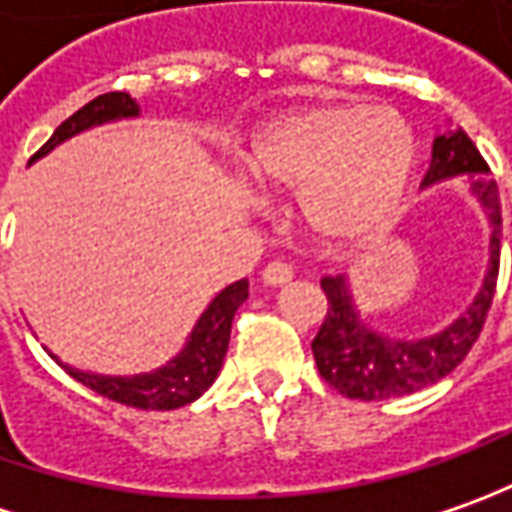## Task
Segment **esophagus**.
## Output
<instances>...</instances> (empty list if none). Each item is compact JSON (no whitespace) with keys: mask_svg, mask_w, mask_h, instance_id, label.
I'll return each mask as SVG.
<instances>
[{"mask_svg":"<svg viewBox=\"0 0 512 512\" xmlns=\"http://www.w3.org/2000/svg\"><path fill=\"white\" fill-rule=\"evenodd\" d=\"M291 280V266L286 263H269L266 269H263V283L266 286H286Z\"/></svg>","mask_w":512,"mask_h":512,"instance_id":"obj_1","label":"esophagus"}]
</instances>
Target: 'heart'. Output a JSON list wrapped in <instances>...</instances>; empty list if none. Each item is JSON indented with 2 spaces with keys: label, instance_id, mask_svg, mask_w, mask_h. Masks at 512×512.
<instances>
[{
  "label": "heart",
  "instance_id": "obj_1",
  "mask_svg": "<svg viewBox=\"0 0 512 512\" xmlns=\"http://www.w3.org/2000/svg\"><path fill=\"white\" fill-rule=\"evenodd\" d=\"M260 195L294 192V215L323 246H360L399 221L416 169V135L394 107L311 104L263 121L238 155Z\"/></svg>",
  "mask_w": 512,
  "mask_h": 512
}]
</instances>
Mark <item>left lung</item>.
Segmentation results:
<instances>
[{"label": "left lung", "mask_w": 512, "mask_h": 512, "mask_svg": "<svg viewBox=\"0 0 512 512\" xmlns=\"http://www.w3.org/2000/svg\"><path fill=\"white\" fill-rule=\"evenodd\" d=\"M450 178H465L467 192L482 206L490 226L482 283L473 300L467 303V309L459 311L448 326L433 334L402 337V334H385L362 317L348 272L323 277L320 286L328 297V314L311 343V351L320 368V377L345 397L379 402V399L405 397L419 388H428L442 377H448L465 360L470 345L476 343L479 331L485 326L487 309L496 291V277H499L502 206L485 158L479 155L476 144L467 138L462 127L436 133L431 147V167L425 172L422 186H436Z\"/></svg>", "instance_id": "8db88e82"}]
</instances>
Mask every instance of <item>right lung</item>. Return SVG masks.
<instances>
[{
	"label": "right lung",
	"mask_w": 512,
	"mask_h": 512,
	"mask_svg": "<svg viewBox=\"0 0 512 512\" xmlns=\"http://www.w3.org/2000/svg\"><path fill=\"white\" fill-rule=\"evenodd\" d=\"M138 115H141V107L135 98H130V93H104V96L87 101L79 113H73L64 121L62 127H56L50 141L30 161L56 150L67 138L84 133V130L124 121V118H138ZM246 297H249V280L246 277L218 291L212 297V303L198 317L195 328L189 331L184 348L172 360L164 362L161 368H152L144 374H133V377L93 374V371H81V368L67 365L53 351H47V354L59 362L70 377L79 379L81 385H87L90 391H96L101 397L130 405V408H141V411H175L181 405L195 402L218 379L226 348H229L235 311L243 306Z\"/></svg>",
	"instance_id": "add662e5"
}]
</instances>
